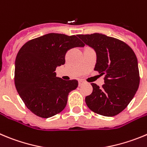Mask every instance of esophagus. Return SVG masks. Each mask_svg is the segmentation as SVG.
Returning <instances> with one entry per match:
<instances>
[{
    "mask_svg": "<svg viewBox=\"0 0 147 147\" xmlns=\"http://www.w3.org/2000/svg\"><path fill=\"white\" fill-rule=\"evenodd\" d=\"M83 84H84V82H83V81H79V87L82 85Z\"/></svg>",
    "mask_w": 147,
    "mask_h": 147,
    "instance_id": "34e87169",
    "label": "esophagus"
}]
</instances>
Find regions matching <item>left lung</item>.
<instances>
[{
    "mask_svg": "<svg viewBox=\"0 0 147 147\" xmlns=\"http://www.w3.org/2000/svg\"><path fill=\"white\" fill-rule=\"evenodd\" d=\"M84 43L96 52L94 70L105 75L104 84L99 87L92 83V92L85 98L91 111L113 117L127 106L140 83L138 60L126 43L101 33L78 35Z\"/></svg>",
    "mask_w": 147,
    "mask_h": 147,
    "instance_id": "left-lung-1",
    "label": "left lung"
}]
</instances>
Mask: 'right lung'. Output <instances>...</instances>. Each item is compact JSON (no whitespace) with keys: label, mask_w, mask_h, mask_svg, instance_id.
Masks as SVG:
<instances>
[{"label":"right lung","mask_w":147,"mask_h":147,"mask_svg":"<svg viewBox=\"0 0 147 147\" xmlns=\"http://www.w3.org/2000/svg\"><path fill=\"white\" fill-rule=\"evenodd\" d=\"M84 46L76 36L49 33L21 47L15 60L14 84L30 111L49 118L64 109L68 94L78 87V81L63 80L55 71L65 64L68 49Z\"/></svg>","instance_id":"obj_1"}]
</instances>
